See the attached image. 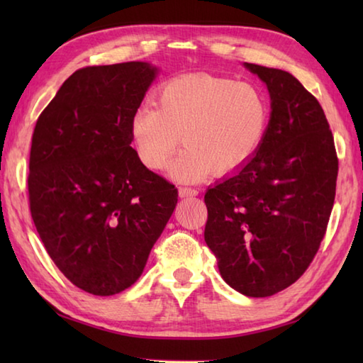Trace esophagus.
Masks as SVG:
<instances>
[{"label": "esophagus", "mask_w": 363, "mask_h": 363, "mask_svg": "<svg viewBox=\"0 0 363 363\" xmlns=\"http://www.w3.org/2000/svg\"><path fill=\"white\" fill-rule=\"evenodd\" d=\"M177 191H179L181 198H189V196H196L198 195V190L191 189V187H179V189H177Z\"/></svg>", "instance_id": "1"}]
</instances>
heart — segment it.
<instances>
[{
	"instance_id": "obj_1",
	"label": "heart",
	"mask_w": 363,
	"mask_h": 363,
	"mask_svg": "<svg viewBox=\"0 0 363 363\" xmlns=\"http://www.w3.org/2000/svg\"><path fill=\"white\" fill-rule=\"evenodd\" d=\"M268 125L262 91L223 76L191 73L168 81L156 96V109L142 106L130 118L137 156L150 169L165 168L177 143L184 150L169 176L195 182L211 173L237 172L257 151Z\"/></svg>"
}]
</instances>
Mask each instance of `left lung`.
<instances>
[{"mask_svg":"<svg viewBox=\"0 0 363 363\" xmlns=\"http://www.w3.org/2000/svg\"><path fill=\"white\" fill-rule=\"evenodd\" d=\"M245 67L267 84L272 115L256 154L206 191L204 240L230 287L265 298L296 282L318 252L338 159L323 107L295 76Z\"/></svg>","mask_w":363,"mask_h":363,"instance_id":"obj_1","label":"left lung"}]
</instances>
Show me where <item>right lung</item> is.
Returning <instances> with one entry per match:
<instances>
[{"instance_id":"obj_1","label":"right lung","mask_w":363,"mask_h":363,"mask_svg":"<svg viewBox=\"0 0 363 363\" xmlns=\"http://www.w3.org/2000/svg\"><path fill=\"white\" fill-rule=\"evenodd\" d=\"M156 74L146 62L81 68L34 128L30 217L56 267L96 296L140 277L177 203V189L130 146V118Z\"/></svg>"}]
</instances>
